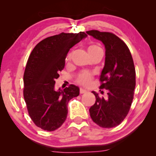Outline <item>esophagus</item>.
<instances>
[{
	"instance_id": "esophagus-1",
	"label": "esophagus",
	"mask_w": 156,
	"mask_h": 156,
	"mask_svg": "<svg viewBox=\"0 0 156 156\" xmlns=\"http://www.w3.org/2000/svg\"><path fill=\"white\" fill-rule=\"evenodd\" d=\"M87 90H86V89H83L82 88L80 89V94H83V93H87Z\"/></svg>"
}]
</instances>
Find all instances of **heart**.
<instances>
[{
	"instance_id": "obj_1",
	"label": "heart",
	"mask_w": 156,
	"mask_h": 156,
	"mask_svg": "<svg viewBox=\"0 0 156 156\" xmlns=\"http://www.w3.org/2000/svg\"><path fill=\"white\" fill-rule=\"evenodd\" d=\"M98 48V46L94 45V44H92V45H89L88 48V51H94V50ZM70 56V55H69V57ZM92 74L88 72H83L78 76V79H77V81L80 84L83 86H88L90 84L91 81H92Z\"/></svg>"
}]
</instances>
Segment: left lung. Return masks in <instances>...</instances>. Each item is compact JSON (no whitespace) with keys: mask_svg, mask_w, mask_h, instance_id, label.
Wrapping results in <instances>:
<instances>
[{"mask_svg":"<svg viewBox=\"0 0 156 156\" xmlns=\"http://www.w3.org/2000/svg\"><path fill=\"white\" fill-rule=\"evenodd\" d=\"M87 34L105 46V65L100 76V88L106 89L108 94L105 99L92 91L96 101L89 108L90 117L100 127L114 128L124 120L133 99L136 71L133 58L126 44L114 34L96 30Z\"/></svg>","mask_w":156,"mask_h":156,"instance_id":"obj_1","label":"left lung"}]
</instances>
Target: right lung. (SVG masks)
<instances>
[{
  "label": "right lung",
  "instance_id": "1",
  "mask_svg": "<svg viewBox=\"0 0 156 156\" xmlns=\"http://www.w3.org/2000/svg\"><path fill=\"white\" fill-rule=\"evenodd\" d=\"M84 32L61 33L39 42L30 54L23 76V96L32 121L39 128L53 131L67 118V104L79 95L78 87L55 89V80L65 65L69 49L86 38Z\"/></svg>",
  "mask_w": 156,
  "mask_h": 156
}]
</instances>
